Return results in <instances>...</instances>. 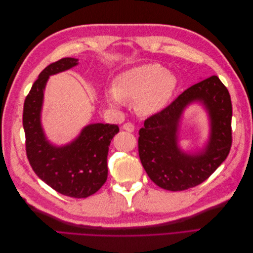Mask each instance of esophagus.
Returning a JSON list of instances; mask_svg holds the SVG:
<instances>
[{
	"label": "esophagus",
	"mask_w": 253,
	"mask_h": 253,
	"mask_svg": "<svg viewBox=\"0 0 253 253\" xmlns=\"http://www.w3.org/2000/svg\"><path fill=\"white\" fill-rule=\"evenodd\" d=\"M122 128L124 129H126V131H127V132H134V129H135V126H134V125L133 124H131V122H126V124L122 126Z\"/></svg>",
	"instance_id": "34e87169"
}]
</instances>
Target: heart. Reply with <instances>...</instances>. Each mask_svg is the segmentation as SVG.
Returning <instances> with one entry per match:
<instances>
[{
	"label": "heart",
	"mask_w": 253,
	"mask_h": 253,
	"mask_svg": "<svg viewBox=\"0 0 253 253\" xmlns=\"http://www.w3.org/2000/svg\"><path fill=\"white\" fill-rule=\"evenodd\" d=\"M176 86L177 79L174 74L160 64L149 63L120 74L105 98L114 108H122L125 101L137 100L141 113L154 115L169 104Z\"/></svg>",
	"instance_id": "heart-1"
}]
</instances>
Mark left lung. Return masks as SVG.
<instances>
[{
	"label": "left lung",
	"mask_w": 253,
	"mask_h": 253,
	"mask_svg": "<svg viewBox=\"0 0 253 253\" xmlns=\"http://www.w3.org/2000/svg\"><path fill=\"white\" fill-rule=\"evenodd\" d=\"M193 103H201L207 111L211 132L203 150L187 153L179 148L178 131L183 112ZM231 118V98L217 76L194 84L148 118L139 131L138 152L151 180L169 191H183L205 181L230 152Z\"/></svg>",
	"instance_id": "1"
}]
</instances>
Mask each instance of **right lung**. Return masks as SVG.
Returning <instances> with one entry per match:
<instances>
[{"instance_id": "right-lung-1", "label": "right lung", "mask_w": 253, "mask_h": 253, "mask_svg": "<svg viewBox=\"0 0 253 253\" xmlns=\"http://www.w3.org/2000/svg\"><path fill=\"white\" fill-rule=\"evenodd\" d=\"M76 65L78 59L63 58L41 72L25 99L23 127L27 158L38 177L61 194L85 198L96 193L108 178L109 147L119 127L91 124L64 145H56L46 138L41 122L45 86L49 76Z\"/></svg>"}]
</instances>
